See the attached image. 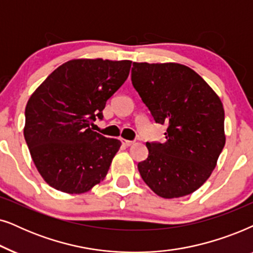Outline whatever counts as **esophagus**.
<instances>
[{
  "mask_svg": "<svg viewBox=\"0 0 253 253\" xmlns=\"http://www.w3.org/2000/svg\"><path fill=\"white\" fill-rule=\"evenodd\" d=\"M120 141H121V143H123V146H125V147H129L134 143V141L126 140V139H120Z\"/></svg>",
  "mask_w": 253,
  "mask_h": 253,
  "instance_id": "obj_1",
  "label": "esophagus"
}]
</instances>
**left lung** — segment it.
I'll return each mask as SVG.
<instances>
[{
	"label": "left lung",
	"mask_w": 253,
	"mask_h": 253,
	"mask_svg": "<svg viewBox=\"0 0 253 253\" xmlns=\"http://www.w3.org/2000/svg\"><path fill=\"white\" fill-rule=\"evenodd\" d=\"M132 83L157 124L164 143H149L137 164L144 183L164 199L193 193L213 172L225 143L224 110L206 81L176 62H133Z\"/></svg>",
	"instance_id": "left-lung-1"
}]
</instances>
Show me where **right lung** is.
<instances>
[{
  "label": "right lung",
  "instance_id": "obj_1",
  "mask_svg": "<svg viewBox=\"0 0 253 253\" xmlns=\"http://www.w3.org/2000/svg\"><path fill=\"white\" fill-rule=\"evenodd\" d=\"M132 61L74 59L58 67L30 97L24 137L49 186L69 194L90 191L106 177L121 142L93 132L107 99L123 85Z\"/></svg>",
  "mask_w": 253,
  "mask_h": 253
}]
</instances>
